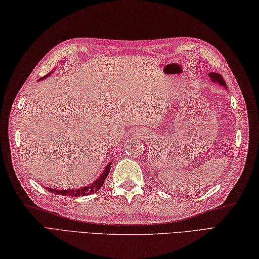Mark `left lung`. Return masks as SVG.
Listing matches in <instances>:
<instances>
[{
    "mask_svg": "<svg viewBox=\"0 0 259 259\" xmlns=\"http://www.w3.org/2000/svg\"><path fill=\"white\" fill-rule=\"evenodd\" d=\"M208 75L210 76V80H211L212 82H217V83H219L221 85H225V87H226V82H225V80L223 79V75H222V74L214 73V72H210Z\"/></svg>",
    "mask_w": 259,
    "mask_h": 259,
    "instance_id": "8db88e82",
    "label": "left lung"
}]
</instances>
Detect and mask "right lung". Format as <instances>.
I'll return each instance as SVG.
<instances>
[{
	"mask_svg": "<svg viewBox=\"0 0 259 259\" xmlns=\"http://www.w3.org/2000/svg\"><path fill=\"white\" fill-rule=\"evenodd\" d=\"M48 76V75H47ZM46 78V76H45ZM110 168H111V162H109L106 168H104L103 172L100 175V177H99L96 181H93V184H91L90 186H85V187H82V188L79 189H67V190H58V189H52V188H48V190L52 192V194H56V195H61V196H71V197H79V196H87V195H91V194H95L96 191H98L99 189L101 188L102 185L104 184V181H106L109 171H110Z\"/></svg>",
	"mask_w": 259,
	"mask_h": 259,
	"instance_id": "right-lung-1",
	"label": "right lung"
}]
</instances>
